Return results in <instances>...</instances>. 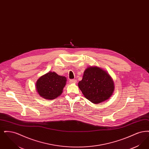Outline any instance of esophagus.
<instances>
[{"mask_svg": "<svg viewBox=\"0 0 149 149\" xmlns=\"http://www.w3.org/2000/svg\"><path fill=\"white\" fill-rule=\"evenodd\" d=\"M69 82H70V83H71V84L76 83H77V80H75V79H70Z\"/></svg>", "mask_w": 149, "mask_h": 149, "instance_id": "34e87169", "label": "esophagus"}]
</instances>
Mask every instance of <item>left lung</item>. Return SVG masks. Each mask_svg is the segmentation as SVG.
I'll use <instances>...</instances> for the list:
<instances>
[{"label": "left lung", "mask_w": 149, "mask_h": 149, "mask_svg": "<svg viewBox=\"0 0 149 149\" xmlns=\"http://www.w3.org/2000/svg\"><path fill=\"white\" fill-rule=\"evenodd\" d=\"M78 86L85 98L95 104L109 99L114 89L109 75L98 67H89L85 69Z\"/></svg>", "instance_id": "left-lung-1"}]
</instances>
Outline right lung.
<instances>
[{
	"label": "right lung",
	"instance_id": "add662e5",
	"mask_svg": "<svg viewBox=\"0 0 149 149\" xmlns=\"http://www.w3.org/2000/svg\"><path fill=\"white\" fill-rule=\"evenodd\" d=\"M66 78L58 75L55 72H49L38 79L36 89L39 95L46 99H55L63 93Z\"/></svg>",
	"mask_w": 149,
	"mask_h": 149
}]
</instances>
